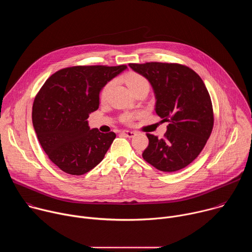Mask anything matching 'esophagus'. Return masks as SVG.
<instances>
[{
  "label": "esophagus",
  "instance_id": "34e87169",
  "mask_svg": "<svg viewBox=\"0 0 252 252\" xmlns=\"http://www.w3.org/2000/svg\"><path fill=\"white\" fill-rule=\"evenodd\" d=\"M122 134H124L126 137H133L135 135V131H132V130H123Z\"/></svg>",
  "mask_w": 252,
  "mask_h": 252
}]
</instances>
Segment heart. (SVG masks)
<instances>
[{
  "instance_id": "heart-1",
  "label": "heart",
  "mask_w": 252,
  "mask_h": 252,
  "mask_svg": "<svg viewBox=\"0 0 252 252\" xmlns=\"http://www.w3.org/2000/svg\"><path fill=\"white\" fill-rule=\"evenodd\" d=\"M125 81L127 85V87L129 88V90L132 92L134 91L135 89L141 87V86H145V85H149V82L147 81V79L139 75L138 73H135V71H128L127 74L125 75ZM114 85V81H111L107 83L106 85H104V87L102 88L101 92H100V99L101 100H104L107 96V94H109V92L111 91L112 87ZM132 121V116L130 115H126L125 117V122L126 123H131Z\"/></svg>"
}]
</instances>
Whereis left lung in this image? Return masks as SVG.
<instances>
[{
	"instance_id": "8db88e82",
	"label": "left lung",
	"mask_w": 252,
	"mask_h": 252,
	"mask_svg": "<svg viewBox=\"0 0 252 252\" xmlns=\"http://www.w3.org/2000/svg\"><path fill=\"white\" fill-rule=\"evenodd\" d=\"M149 80L155 91L156 113L169 123L162 138L147 133L142 158L157 169L172 172L191 163L201 153L213 128V109L201 78L175 63L128 64Z\"/></svg>"
}]
</instances>
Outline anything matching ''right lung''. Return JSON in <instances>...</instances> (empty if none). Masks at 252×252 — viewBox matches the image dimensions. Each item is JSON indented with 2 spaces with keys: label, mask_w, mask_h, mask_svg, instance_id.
Here are the masks:
<instances>
[{
  "label": "right lung",
  "mask_w": 252,
  "mask_h": 252,
  "mask_svg": "<svg viewBox=\"0 0 252 252\" xmlns=\"http://www.w3.org/2000/svg\"><path fill=\"white\" fill-rule=\"evenodd\" d=\"M126 67L121 64L62 68L35 95L32 112L35 133L51 161L65 173L89 172L110 149L116 133L90 129L87 120L98 109L100 90Z\"/></svg>",
  "instance_id": "1"
}]
</instances>
